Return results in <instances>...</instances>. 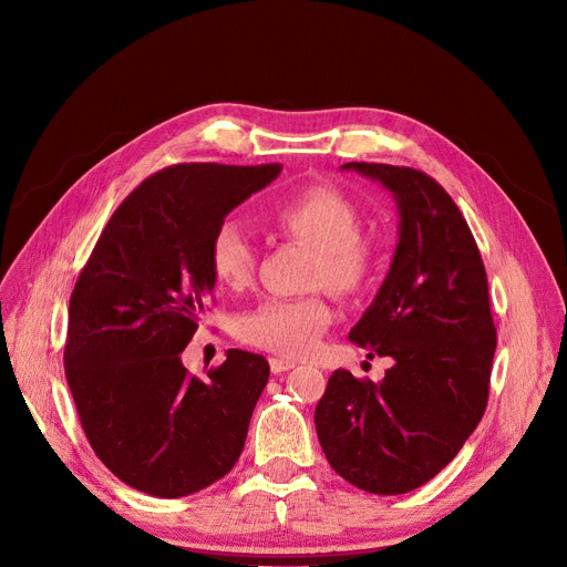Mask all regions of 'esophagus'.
I'll return each instance as SVG.
<instances>
[{
  "label": "esophagus",
  "mask_w": 567,
  "mask_h": 567,
  "mask_svg": "<svg viewBox=\"0 0 567 567\" xmlns=\"http://www.w3.org/2000/svg\"><path fill=\"white\" fill-rule=\"evenodd\" d=\"M268 365H271L274 374H280V372L291 370L296 363L293 361H285V359H268Z\"/></svg>",
  "instance_id": "esophagus-1"
}]
</instances>
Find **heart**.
<instances>
[{
	"instance_id": "b5f03b06",
	"label": "heart",
	"mask_w": 567,
	"mask_h": 567,
	"mask_svg": "<svg viewBox=\"0 0 567 567\" xmlns=\"http://www.w3.org/2000/svg\"><path fill=\"white\" fill-rule=\"evenodd\" d=\"M274 223L291 238L312 246L319 255L315 282L340 296H361L370 289L377 268V246L361 234V212L340 188L319 184L287 197L274 212ZM212 268L220 285L238 291L252 282L257 250L248 231L223 223L212 241ZM333 321L323 296L266 299L238 319V338L285 359L312 353Z\"/></svg>"
}]
</instances>
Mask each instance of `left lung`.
<instances>
[{"label":"left lung","instance_id":"1","mask_svg":"<svg viewBox=\"0 0 567 567\" xmlns=\"http://www.w3.org/2000/svg\"><path fill=\"white\" fill-rule=\"evenodd\" d=\"M391 190L400 241L377 299L349 340L395 365L383 381L336 370L315 409L326 460L353 487L393 496L425 485L487 409L496 329L475 238L432 176L344 163Z\"/></svg>","mask_w":567,"mask_h":567}]
</instances>
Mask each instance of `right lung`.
Returning a JSON list of instances; mask_svg holds the SVG:
<instances>
[{"label": "right lung", "mask_w": 567, "mask_h": 567, "mask_svg": "<svg viewBox=\"0 0 567 567\" xmlns=\"http://www.w3.org/2000/svg\"><path fill=\"white\" fill-rule=\"evenodd\" d=\"M280 169L184 163L152 174L118 204L75 282L64 368L80 423L99 460L144 494H195L244 451L266 359L229 349L197 379L182 351L216 285V229Z\"/></svg>", "instance_id": "obj_1"}]
</instances>
